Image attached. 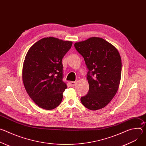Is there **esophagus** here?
I'll list each match as a JSON object with an SVG mask.
<instances>
[{"label":"esophagus","instance_id":"1","mask_svg":"<svg viewBox=\"0 0 146 146\" xmlns=\"http://www.w3.org/2000/svg\"><path fill=\"white\" fill-rule=\"evenodd\" d=\"M69 84H70V86L71 87H74L76 84V81H70L69 82Z\"/></svg>","mask_w":146,"mask_h":146}]
</instances>
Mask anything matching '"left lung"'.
I'll return each mask as SVG.
<instances>
[{"label": "left lung", "instance_id": "obj_1", "mask_svg": "<svg viewBox=\"0 0 146 146\" xmlns=\"http://www.w3.org/2000/svg\"><path fill=\"white\" fill-rule=\"evenodd\" d=\"M84 58L88 72V94L81 97L87 109L97 110L105 108L116 94L121 80L122 63L117 48L103 38L91 37L74 44Z\"/></svg>", "mask_w": 146, "mask_h": 146}]
</instances>
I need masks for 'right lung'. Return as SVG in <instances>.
I'll return each instance as SVG.
<instances>
[{
	"label": "right lung",
	"mask_w": 146,
	"mask_h": 146,
	"mask_svg": "<svg viewBox=\"0 0 146 146\" xmlns=\"http://www.w3.org/2000/svg\"><path fill=\"white\" fill-rule=\"evenodd\" d=\"M73 43L55 37L38 40L28 51L24 62L23 80L30 98L40 108L52 110L62 102L67 88L62 81V59Z\"/></svg>",
	"instance_id": "obj_1"
}]
</instances>
